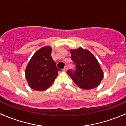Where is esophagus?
<instances>
[{
	"label": "esophagus",
	"instance_id": "1",
	"mask_svg": "<svg viewBox=\"0 0 126 126\" xmlns=\"http://www.w3.org/2000/svg\"><path fill=\"white\" fill-rule=\"evenodd\" d=\"M68 65H66L65 67L64 68V69H63V71H66L67 70H68Z\"/></svg>",
	"mask_w": 126,
	"mask_h": 126
}]
</instances>
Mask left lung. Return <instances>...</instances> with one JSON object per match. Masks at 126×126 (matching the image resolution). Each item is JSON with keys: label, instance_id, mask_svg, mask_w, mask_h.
Returning a JSON list of instances; mask_svg holds the SVG:
<instances>
[{"label": "left lung", "instance_id": "left-lung-1", "mask_svg": "<svg viewBox=\"0 0 126 126\" xmlns=\"http://www.w3.org/2000/svg\"><path fill=\"white\" fill-rule=\"evenodd\" d=\"M71 58L76 68L67 73L78 87L84 90L97 87L104 77L98 61L90 52L79 48L71 50Z\"/></svg>", "mask_w": 126, "mask_h": 126}]
</instances>
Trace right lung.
Masks as SVG:
<instances>
[{"label":"right lung","mask_w":126,"mask_h":126,"mask_svg":"<svg viewBox=\"0 0 126 126\" xmlns=\"http://www.w3.org/2000/svg\"><path fill=\"white\" fill-rule=\"evenodd\" d=\"M52 48L46 46L38 50L29 62L25 69V78L32 88L43 91L55 80L60 71L51 56Z\"/></svg>","instance_id":"obj_1"}]
</instances>
